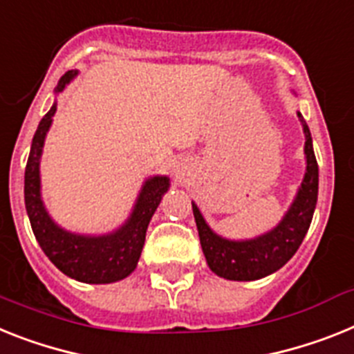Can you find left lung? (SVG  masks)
<instances>
[{
	"label": "left lung",
	"instance_id": "8db88e82",
	"mask_svg": "<svg viewBox=\"0 0 354 354\" xmlns=\"http://www.w3.org/2000/svg\"><path fill=\"white\" fill-rule=\"evenodd\" d=\"M302 120V115L299 113ZM306 144V174L295 201L284 219L272 232L255 237L250 241H228L214 234L205 223L203 216L192 203L200 243L207 257L209 268L219 277L230 281H255L283 268L299 250L310 223L313 219L317 196H319V165L313 153L310 127L302 120Z\"/></svg>",
	"mask_w": 354,
	"mask_h": 354
}]
</instances>
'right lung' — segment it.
I'll return each instance as SVG.
<instances>
[{
	"mask_svg": "<svg viewBox=\"0 0 354 354\" xmlns=\"http://www.w3.org/2000/svg\"><path fill=\"white\" fill-rule=\"evenodd\" d=\"M77 75L70 70L61 77L55 91H62L64 86ZM57 106L53 104L43 117L32 140L30 154L25 169V205L30 219L34 236L50 261L64 275L90 284H108L127 277L136 268L144 248L147 225L154 210L160 205L162 196L167 192L169 180L165 176H154L145 182L138 196L131 218L124 227L108 236L88 237L77 236L62 230L50 219L41 201L39 158L43 151L44 136L50 129L52 117Z\"/></svg>",
	"mask_w": 354,
	"mask_h": 354,
	"instance_id": "add662e5",
	"label": "right lung"
}]
</instances>
